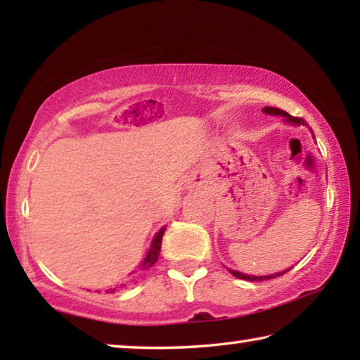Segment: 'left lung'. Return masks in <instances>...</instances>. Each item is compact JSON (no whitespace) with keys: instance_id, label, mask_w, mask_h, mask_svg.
I'll return each instance as SVG.
<instances>
[{"instance_id":"8db88e82","label":"left lung","mask_w":360,"mask_h":360,"mask_svg":"<svg viewBox=\"0 0 360 360\" xmlns=\"http://www.w3.org/2000/svg\"><path fill=\"white\" fill-rule=\"evenodd\" d=\"M264 112H266V115H273V116L280 115V116L284 117V121L291 122V124H297V126L302 124V126H305V121L302 120V117H294V116L288 115L286 111H283V110H280V108H271V106H265ZM289 270H291V268H289ZM289 270H284V271H281V273H275V275H266V276H250V275H244V273H239V271H236V270H229V271H231L236 278H240V280H248V281H264V280H273V278L280 276V275H283V273H286V271H289Z\"/></svg>"}]
</instances>
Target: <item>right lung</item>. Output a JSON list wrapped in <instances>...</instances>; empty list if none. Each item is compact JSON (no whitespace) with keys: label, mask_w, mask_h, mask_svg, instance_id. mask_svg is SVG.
Instances as JSON below:
<instances>
[{"label":"right lung","mask_w":360,"mask_h":360,"mask_svg":"<svg viewBox=\"0 0 360 360\" xmlns=\"http://www.w3.org/2000/svg\"><path fill=\"white\" fill-rule=\"evenodd\" d=\"M163 234H165V226L160 229V231L155 234V238H153V240H152V248H150V250H148V254H147V257L146 259H143V262H142V270H146V268H150V266H153L155 265V262L158 260V255H160V250H162V239H163ZM116 291V288L115 289H108V291L106 292H115Z\"/></svg>","instance_id":"1"}]
</instances>
